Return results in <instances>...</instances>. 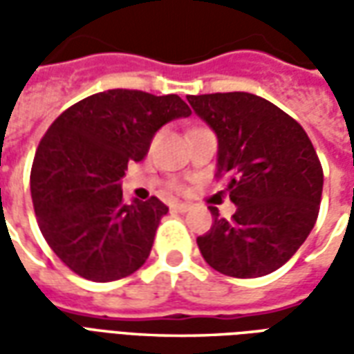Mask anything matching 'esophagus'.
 Listing matches in <instances>:
<instances>
[{
  "instance_id": "1",
  "label": "esophagus",
  "mask_w": 354,
  "mask_h": 354,
  "mask_svg": "<svg viewBox=\"0 0 354 354\" xmlns=\"http://www.w3.org/2000/svg\"><path fill=\"white\" fill-rule=\"evenodd\" d=\"M192 208V205H187V203H174L172 205V210H176V212H187Z\"/></svg>"
}]
</instances>
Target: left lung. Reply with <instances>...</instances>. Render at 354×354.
<instances>
[{
    "instance_id": "obj_1",
    "label": "left lung",
    "mask_w": 354,
    "mask_h": 354,
    "mask_svg": "<svg viewBox=\"0 0 354 354\" xmlns=\"http://www.w3.org/2000/svg\"><path fill=\"white\" fill-rule=\"evenodd\" d=\"M218 136V172L227 176L231 220L210 207L214 223L197 245L208 266L237 279L273 273L304 245L317 222L322 167L296 119L261 96H187Z\"/></svg>"
}]
</instances>
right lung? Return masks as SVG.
Segmentation results:
<instances>
[{"instance_id": "right-lung-1", "label": "right lung", "mask_w": 354, "mask_h": 354, "mask_svg": "<svg viewBox=\"0 0 354 354\" xmlns=\"http://www.w3.org/2000/svg\"><path fill=\"white\" fill-rule=\"evenodd\" d=\"M189 115L178 94L111 88L73 104L47 129L30 189L43 237L73 273L109 282L146 263L169 207L157 197L124 205L121 178L162 124Z\"/></svg>"}]
</instances>
